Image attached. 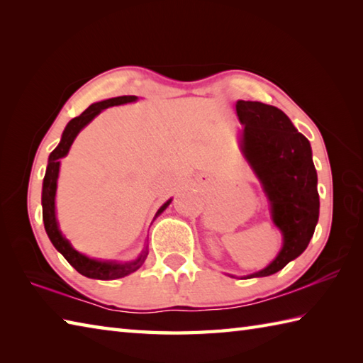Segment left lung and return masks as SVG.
Listing matches in <instances>:
<instances>
[{"mask_svg": "<svg viewBox=\"0 0 363 363\" xmlns=\"http://www.w3.org/2000/svg\"><path fill=\"white\" fill-rule=\"evenodd\" d=\"M237 117L245 126L242 150L272 201L274 225L284 235L277 257L259 273L274 274L303 252L313 235L320 213L317 169L307 138L281 109L259 101H237Z\"/></svg>", "mask_w": 363, "mask_h": 363, "instance_id": "1", "label": "left lung"}]
</instances>
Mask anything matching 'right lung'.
I'll return each mask as SVG.
<instances>
[{
	"mask_svg": "<svg viewBox=\"0 0 363 363\" xmlns=\"http://www.w3.org/2000/svg\"><path fill=\"white\" fill-rule=\"evenodd\" d=\"M135 99H137V96H117V98H111V99H106V101L89 106L87 109L79 115V117H76L70 123H68L65 130H64V134H62V138H60V143L57 145V148L50 154L48 167H46V173H45V179H43V190H42L43 223H45L46 234H48L51 243L54 245V248L62 254L68 264H70L76 269V272L81 273L82 276L91 277V279L112 281V279H118V277H125L130 273H134L135 269L142 267L146 256H148V251L145 250L140 254V257L134 262H128V264H115V262H101V260L89 259L86 256H82L81 252L72 248V245L68 243V240H65L62 234H60V230L57 228V221H56V212H54V209H56V207H54V196H56L59 165H60L59 159L65 156L68 150H70L74 137L78 135L79 130L86 126L87 123L94 120L99 112L107 109V107H111V106L130 103V101H135ZM169 203H172V199H168V201L160 207L157 213L164 212Z\"/></svg>",
	"mask_w": 363,
	"mask_h": 363,
	"instance_id": "1",
	"label": "right lung"
}]
</instances>
